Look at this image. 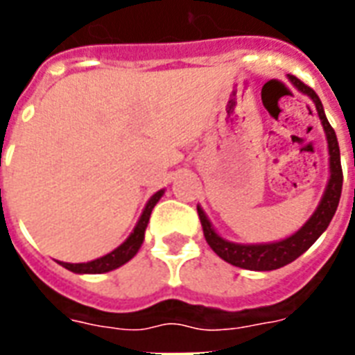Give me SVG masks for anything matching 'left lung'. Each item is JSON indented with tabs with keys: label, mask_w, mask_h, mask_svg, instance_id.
Returning <instances> with one entry per match:
<instances>
[{
	"label": "left lung",
	"mask_w": 355,
	"mask_h": 355,
	"mask_svg": "<svg viewBox=\"0 0 355 355\" xmlns=\"http://www.w3.org/2000/svg\"><path fill=\"white\" fill-rule=\"evenodd\" d=\"M287 79L291 80V85L297 88L298 92H302L315 103L317 114H319L320 123L326 132V139H328V155H330V180L324 189V195L320 199L317 210L313 211V216L309 217L308 221L304 223V227L300 230L293 234V236L282 239V241L275 243H256V245H243V243L228 241L225 237L214 230L211 223L208 221V217L202 211L200 206H197L199 211L200 225H202V232H205L206 241L211 247V250L223 258L228 263L241 267V269L248 270H275L280 269L284 265L291 263L298 256H302L311 245L320 237V234L324 232L328 225H330L331 217L336 216L337 206H339V199H341L343 189V169H341V153H339V144H337L336 130L331 128V125L326 119L324 108L320 103L319 96L315 94L309 86H306L300 79H297L295 75H287Z\"/></svg>",
	"instance_id": "obj_1"
}]
</instances>
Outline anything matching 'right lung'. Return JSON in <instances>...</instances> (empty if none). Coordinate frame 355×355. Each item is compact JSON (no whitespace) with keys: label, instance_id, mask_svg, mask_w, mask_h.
<instances>
[{"label":"right lung","instance_id":"add662e5","mask_svg":"<svg viewBox=\"0 0 355 355\" xmlns=\"http://www.w3.org/2000/svg\"><path fill=\"white\" fill-rule=\"evenodd\" d=\"M164 195V189L156 191L153 197L149 199V202L145 205L144 214L139 217V221L136 223L132 234L125 239V241L119 245L118 248H114L112 252H108L107 256H101V258L92 259V261H86V263H66V261H60L62 267H66L71 272H77V275H101V272H108V270H114L125 265L128 259H132L136 256V252L141 247L145 237V228H147V223H149L150 211L156 206V202L160 200V197Z\"/></svg>","mask_w":355,"mask_h":355}]
</instances>
